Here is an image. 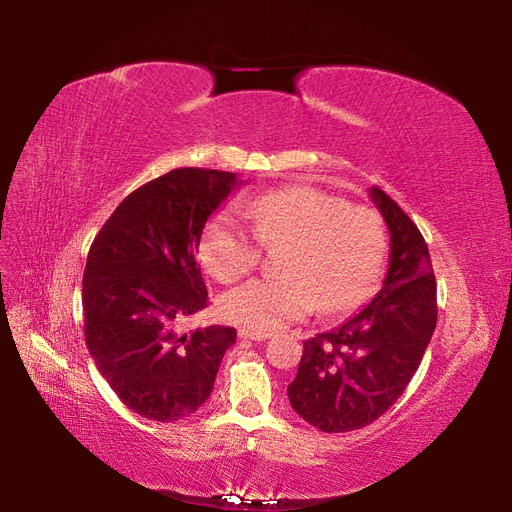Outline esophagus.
Returning <instances> with one entry per match:
<instances>
[{
  "instance_id": "obj_1",
  "label": "esophagus",
  "mask_w": 512,
  "mask_h": 512,
  "mask_svg": "<svg viewBox=\"0 0 512 512\" xmlns=\"http://www.w3.org/2000/svg\"><path fill=\"white\" fill-rule=\"evenodd\" d=\"M239 337H241V339H252V342H265V339L269 337V333H267V331H256V329L243 327V329H239Z\"/></svg>"
}]
</instances>
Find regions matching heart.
<instances>
[{
  "label": "heart",
  "mask_w": 512,
  "mask_h": 512,
  "mask_svg": "<svg viewBox=\"0 0 512 512\" xmlns=\"http://www.w3.org/2000/svg\"><path fill=\"white\" fill-rule=\"evenodd\" d=\"M247 226L237 213H215L205 226L200 256L215 280L237 282L256 269L262 245L286 243L280 275H265L230 290L228 320L275 331L312 314L346 312L374 292L386 258L382 218L369 207L312 185H288L245 200Z\"/></svg>",
  "instance_id": "b5f03b06"
}]
</instances>
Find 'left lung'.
Here are the masks:
<instances>
[{
    "label": "left lung",
    "instance_id": "8db88e82",
    "mask_svg": "<svg viewBox=\"0 0 512 512\" xmlns=\"http://www.w3.org/2000/svg\"><path fill=\"white\" fill-rule=\"evenodd\" d=\"M391 232L382 290L342 327L303 342L288 399L309 425L344 433L374 423L406 391L438 322L436 277L421 230L380 188L369 190Z\"/></svg>",
    "mask_w": 512,
    "mask_h": 512
}]
</instances>
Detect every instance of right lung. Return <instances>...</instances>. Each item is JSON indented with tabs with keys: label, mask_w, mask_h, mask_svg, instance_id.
<instances>
[{
	"label": "right lung",
	"mask_w": 512,
	"mask_h": 512,
	"mask_svg": "<svg viewBox=\"0 0 512 512\" xmlns=\"http://www.w3.org/2000/svg\"><path fill=\"white\" fill-rule=\"evenodd\" d=\"M237 185L226 170H170L123 198L89 247L85 344L121 404L149 421L173 423L203 406L237 339L220 324L181 331L207 307L200 235Z\"/></svg>",
	"instance_id": "add662e5"
}]
</instances>
